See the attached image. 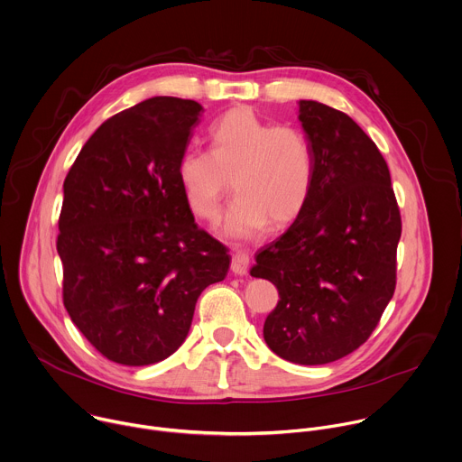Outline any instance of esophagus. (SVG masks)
I'll use <instances>...</instances> for the list:
<instances>
[{
  "label": "esophagus",
  "instance_id": "esophagus-1",
  "mask_svg": "<svg viewBox=\"0 0 462 462\" xmlns=\"http://www.w3.org/2000/svg\"><path fill=\"white\" fill-rule=\"evenodd\" d=\"M248 266H250V257L246 252H236L232 255V264H230V270L236 273V275H246L248 273Z\"/></svg>",
  "mask_w": 462,
  "mask_h": 462
}]
</instances>
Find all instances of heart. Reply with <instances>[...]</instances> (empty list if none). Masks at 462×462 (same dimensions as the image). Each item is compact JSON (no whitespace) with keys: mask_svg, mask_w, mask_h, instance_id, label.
<instances>
[{"mask_svg":"<svg viewBox=\"0 0 462 462\" xmlns=\"http://www.w3.org/2000/svg\"><path fill=\"white\" fill-rule=\"evenodd\" d=\"M210 152L187 151L178 163V180L189 208L203 221H216L221 203H232L225 232L252 239L268 221L282 226L306 207L315 181V151L295 125H275L250 107H234L208 131Z\"/></svg>","mask_w":462,"mask_h":462,"instance_id":"heart-1","label":"heart"}]
</instances>
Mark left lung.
I'll list each match as a JSON object with an SVG mask.
<instances>
[{"label":"left lung","instance_id":"8db88e82","mask_svg":"<svg viewBox=\"0 0 462 462\" xmlns=\"http://www.w3.org/2000/svg\"><path fill=\"white\" fill-rule=\"evenodd\" d=\"M299 120L315 151L313 190L250 273L281 297L264 322L268 347L324 365L365 344L391 302L402 216L385 158L349 115L300 100Z\"/></svg>","mask_w":462,"mask_h":462}]
</instances>
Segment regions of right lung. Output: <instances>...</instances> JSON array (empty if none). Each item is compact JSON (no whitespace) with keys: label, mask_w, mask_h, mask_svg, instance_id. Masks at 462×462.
I'll list each match as a JSON object with an SVG mask.
<instances>
[{"label":"right lung","mask_w":462,"mask_h":462,"mask_svg":"<svg viewBox=\"0 0 462 462\" xmlns=\"http://www.w3.org/2000/svg\"><path fill=\"white\" fill-rule=\"evenodd\" d=\"M201 111L196 100L152 97L113 115L62 185V302L86 340L120 365L171 356L201 291L230 268L228 248L194 223L178 180Z\"/></svg>","instance_id":"add662e5"}]
</instances>
